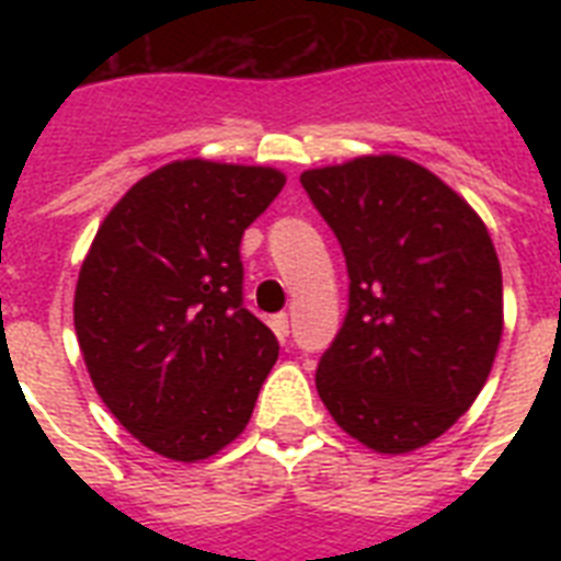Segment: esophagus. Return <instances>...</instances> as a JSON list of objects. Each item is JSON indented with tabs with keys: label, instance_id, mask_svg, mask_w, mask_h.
<instances>
[{
	"label": "esophagus",
	"instance_id": "obj_1",
	"mask_svg": "<svg viewBox=\"0 0 561 561\" xmlns=\"http://www.w3.org/2000/svg\"><path fill=\"white\" fill-rule=\"evenodd\" d=\"M271 325H273V332L279 334V337H288V332H290L288 314H273L271 317Z\"/></svg>",
	"mask_w": 561,
	"mask_h": 561
}]
</instances>
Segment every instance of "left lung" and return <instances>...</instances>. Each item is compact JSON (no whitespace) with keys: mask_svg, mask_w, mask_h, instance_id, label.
Returning <instances> with one entry per match:
<instances>
[{"mask_svg":"<svg viewBox=\"0 0 561 561\" xmlns=\"http://www.w3.org/2000/svg\"><path fill=\"white\" fill-rule=\"evenodd\" d=\"M350 271V311L317 367L337 425L378 454L443 436L483 390L504 332V282L486 224L404 157L302 171Z\"/></svg>","mask_w":561,"mask_h":561,"instance_id":"obj_1","label":"left lung"}]
</instances>
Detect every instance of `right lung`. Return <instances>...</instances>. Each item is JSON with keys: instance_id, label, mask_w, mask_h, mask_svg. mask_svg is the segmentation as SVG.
I'll return each instance as SVG.
<instances>
[{"instance_id": "obj_1", "label": "right lung", "mask_w": 561, "mask_h": 561, "mask_svg": "<svg viewBox=\"0 0 561 561\" xmlns=\"http://www.w3.org/2000/svg\"><path fill=\"white\" fill-rule=\"evenodd\" d=\"M285 186L267 165L178 160L101 220L75 285V332L101 401L178 462L227 448L279 358L241 297V236Z\"/></svg>"}]
</instances>
